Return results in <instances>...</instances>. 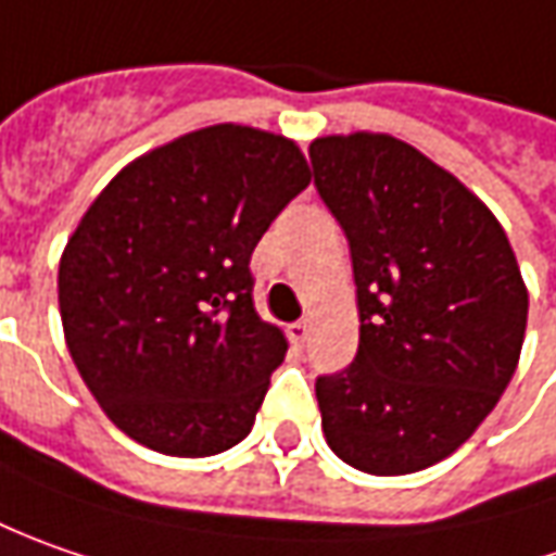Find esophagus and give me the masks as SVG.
<instances>
[{
	"label": "esophagus",
	"mask_w": 556,
	"mask_h": 556,
	"mask_svg": "<svg viewBox=\"0 0 556 556\" xmlns=\"http://www.w3.org/2000/svg\"><path fill=\"white\" fill-rule=\"evenodd\" d=\"M307 336H311V323H307V319H298V323L289 326V338H292L295 344H304Z\"/></svg>",
	"instance_id": "esophagus-1"
}]
</instances>
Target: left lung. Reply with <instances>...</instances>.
<instances>
[{
  "label": "left lung",
  "mask_w": 556,
  "mask_h": 556,
  "mask_svg": "<svg viewBox=\"0 0 556 556\" xmlns=\"http://www.w3.org/2000/svg\"><path fill=\"white\" fill-rule=\"evenodd\" d=\"M351 242L354 363L316 378L323 433L351 468L415 473L483 425L517 369L529 292L498 218L443 165L378 131L311 144Z\"/></svg>",
  "instance_id": "left-lung-1"
}]
</instances>
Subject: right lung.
I'll list each match as a JSON object with an SVG mask.
<instances>
[{
    "instance_id": "1",
    "label": "right lung",
    "mask_w": 556,
    "mask_h": 556,
    "mask_svg": "<svg viewBox=\"0 0 556 556\" xmlns=\"http://www.w3.org/2000/svg\"><path fill=\"white\" fill-rule=\"evenodd\" d=\"M311 184L295 141L220 123L131 160L58 267L67 351L141 446L205 458L255 425L286 336L252 301L249 258Z\"/></svg>"
}]
</instances>
